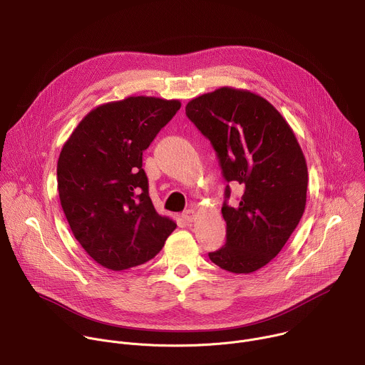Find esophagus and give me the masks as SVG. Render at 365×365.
<instances>
[{
    "label": "esophagus",
    "mask_w": 365,
    "mask_h": 365,
    "mask_svg": "<svg viewBox=\"0 0 365 365\" xmlns=\"http://www.w3.org/2000/svg\"><path fill=\"white\" fill-rule=\"evenodd\" d=\"M182 218L186 221V222H193L196 220V212L192 211V210H187L182 214Z\"/></svg>",
    "instance_id": "obj_1"
}]
</instances>
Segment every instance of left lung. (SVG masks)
I'll return each mask as SVG.
<instances>
[{"instance_id":"obj_1","label":"left lung","mask_w":365,"mask_h":365,"mask_svg":"<svg viewBox=\"0 0 365 365\" xmlns=\"http://www.w3.org/2000/svg\"><path fill=\"white\" fill-rule=\"evenodd\" d=\"M186 115L214 145L225 180L242 189L240 202L230 206L227 185V241L207 255L227 272H257L280 252L304 212L303 151L282 114L245 89L222 86L193 98Z\"/></svg>"}]
</instances>
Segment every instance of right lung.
Returning <instances> with one entry per match:
<instances>
[{
	"label": "right lung",
	"instance_id": "right-lung-1",
	"mask_svg": "<svg viewBox=\"0 0 365 365\" xmlns=\"http://www.w3.org/2000/svg\"><path fill=\"white\" fill-rule=\"evenodd\" d=\"M180 101L128 96L93 108L63 144L58 190L69 227L98 264L121 272L158 254L176 222L154 210L143 151Z\"/></svg>",
	"mask_w": 365,
	"mask_h": 365
}]
</instances>
